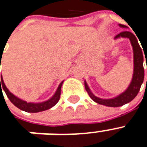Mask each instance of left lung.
I'll return each instance as SVG.
<instances>
[{"mask_svg": "<svg viewBox=\"0 0 147 147\" xmlns=\"http://www.w3.org/2000/svg\"><path fill=\"white\" fill-rule=\"evenodd\" d=\"M121 27L126 28L127 26L123 24H120ZM119 37H127L129 38L131 42L132 47L134 49V76L132 79L131 84H129V87L125 92L121 94L120 96H117L115 98L108 99H100L96 97L92 94V92L90 90L89 87L87 86L86 82H84V86L86 89L87 94H89L90 97L95 101L96 103L101 104V105H105L107 107H121L124 105L126 103H129L133 100L136 96L138 94L140 90L141 85L143 84V79H144V68H143V55L142 48L140 46L136 36L133 33L129 31H123V32L118 34L117 36H115L116 38ZM145 54V53H144ZM146 57V55H145ZM147 80V79H146Z\"/></svg>", "mask_w": 147, "mask_h": 147, "instance_id": "8db88e82", "label": "left lung"}]
</instances>
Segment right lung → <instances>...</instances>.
<instances>
[{"label": "right lung", "mask_w": 147, "mask_h": 147, "mask_svg": "<svg viewBox=\"0 0 147 147\" xmlns=\"http://www.w3.org/2000/svg\"><path fill=\"white\" fill-rule=\"evenodd\" d=\"M63 82H61V84H60L55 94L53 95L52 98H51L47 101H45V102L40 103H27L26 101H24L22 100H20V99L18 98L17 96H15L13 94H11V92L7 90V88L5 86V84H4L2 77L0 78V87L1 91L2 90H4V92L6 93V95L7 96L9 100H11V103H13L14 106H16L18 108H19L20 110H24L25 112L28 113H37L48 110V109L53 107V106L57 103V102L60 100V97H61V90L62 84H63ZM1 82L2 83L1 84H0ZM1 87H2V89H1Z\"/></svg>", "instance_id": "right-lung-1"}]
</instances>
